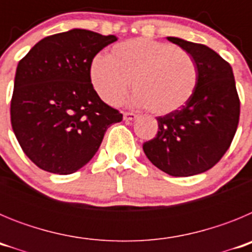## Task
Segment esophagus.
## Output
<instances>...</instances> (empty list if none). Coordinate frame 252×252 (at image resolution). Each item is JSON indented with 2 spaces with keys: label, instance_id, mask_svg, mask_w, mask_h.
<instances>
[{
  "label": "esophagus",
  "instance_id": "obj_1",
  "mask_svg": "<svg viewBox=\"0 0 252 252\" xmlns=\"http://www.w3.org/2000/svg\"><path fill=\"white\" fill-rule=\"evenodd\" d=\"M137 119V115H135V113L132 112H125L124 113V120L126 122H130V121H133V120Z\"/></svg>",
  "mask_w": 252,
  "mask_h": 252
}]
</instances>
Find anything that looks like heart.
Wrapping results in <instances>:
<instances>
[{
	"label": "heart",
	"instance_id": "b5f03b06",
	"mask_svg": "<svg viewBox=\"0 0 252 252\" xmlns=\"http://www.w3.org/2000/svg\"><path fill=\"white\" fill-rule=\"evenodd\" d=\"M90 81L99 98L117 106L132 81L133 104L155 115H169L194 94L198 68L192 55L169 43L131 39L116 44L108 57L97 55L90 64Z\"/></svg>",
	"mask_w": 252,
	"mask_h": 252
}]
</instances>
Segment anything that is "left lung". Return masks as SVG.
Here are the masks:
<instances>
[{
	"mask_svg": "<svg viewBox=\"0 0 252 252\" xmlns=\"http://www.w3.org/2000/svg\"><path fill=\"white\" fill-rule=\"evenodd\" d=\"M166 39L194 59L197 88L180 110L157 117V136L142 149L166 174L190 177L212 168L228 150L239 125L240 99L232 68L215 50L180 37Z\"/></svg>",
	"mask_w": 252,
	"mask_h": 252,
	"instance_id": "left-lung-1",
	"label": "left lung"
}]
</instances>
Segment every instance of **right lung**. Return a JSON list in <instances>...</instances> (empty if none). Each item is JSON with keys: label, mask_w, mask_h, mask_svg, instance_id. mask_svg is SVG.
<instances>
[{"label": "right lung", "mask_w": 252, "mask_h": 252, "mask_svg": "<svg viewBox=\"0 0 252 252\" xmlns=\"http://www.w3.org/2000/svg\"><path fill=\"white\" fill-rule=\"evenodd\" d=\"M115 35L84 29L44 37L17 64L11 125L29 159L66 175L90 161L107 128L122 121L90 81V64Z\"/></svg>", "instance_id": "right-lung-1"}]
</instances>
